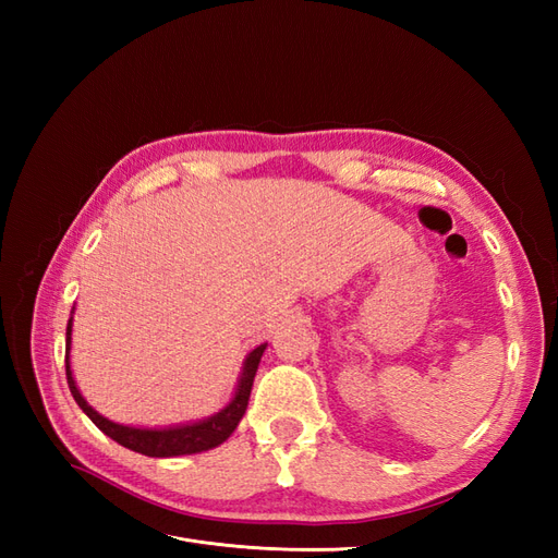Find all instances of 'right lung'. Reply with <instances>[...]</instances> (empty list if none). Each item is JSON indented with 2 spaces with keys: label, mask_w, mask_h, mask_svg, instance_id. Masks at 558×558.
Masks as SVG:
<instances>
[{
  "label": "right lung",
  "mask_w": 558,
  "mask_h": 558,
  "mask_svg": "<svg viewBox=\"0 0 558 558\" xmlns=\"http://www.w3.org/2000/svg\"><path fill=\"white\" fill-rule=\"evenodd\" d=\"M70 342H72V318H70V324H66L64 369H66V384H70V391H72L74 400L78 402V408L90 416V421L99 430H102L105 435H109L111 440H116L118 445H123V447L137 451V453H144V456H156V459H167V456H181V453L207 451V449L218 447V445L228 440V437L232 435V430L238 428L240 418L246 412L253 377H256L260 356H263V351L267 347V344H260L258 349H253L248 353V359L244 363V373H242V379H240V386H238V393H234L232 402L228 404L226 410H221L216 416H211L207 421H199V424H193V426H179V428H165V430H146V428H130V426L113 424V421L105 418L102 414H97L90 408V404L83 400V396L78 393V388L74 384L72 369H70Z\"/></svg>",
  "instance_id": "add662e5"
}]
</instances>
